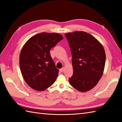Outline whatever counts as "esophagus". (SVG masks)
<instances>
[{
  "label": "esophagus",
  "instance_id": "1",
  "mask_svg": "<svg viewBox=\"0 0 122 122\" xmlns=\"http://www.w3.org/2000/svg\"><path fill=\"white\" fill-rule=\"evenodd\" d=\"M64 68H61V69H60V71L61 72H63V71H64Z\"/></svg>",
  "mask_w": 122,
  "mask_h": 122
}]
</instances>
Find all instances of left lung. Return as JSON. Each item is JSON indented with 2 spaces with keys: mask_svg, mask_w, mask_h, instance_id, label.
Masks as SVG:
<instances>
[{
  "mask_svg": "<svg viewBox=\"0 0 122 122\" xmlns=\"http://www.w3.org/2000/svg\"><path fill=\"white\" fill-rule=\"evenodd\" d=\"M65 36L72 54L73 70L69 83L78 91H89L103 74L106 61L104 47L95 37L83 31L68 33Z\"/></svg>",
  "mask_w": 122,
  "mask_h": 122,
  "instance_id": "8db88e82",
  "label": "left lung"
}]
</instances>
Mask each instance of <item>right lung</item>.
<instances>
[{"instance_id":"obj_1","label":"right lung","mask_w":122,"mask_h":122,"mask_svg":"<svg viewBox=\"0 0 122 122\" xmlns=\"http://www.w3.org/2000/svg\"><path fill=\"white\" fill-rule=\"evenodd\" d=\"M63 39L58 33L43 32L33 36L24 45L20 55V69L32 89L43 91L56 80L59 70L50 50Z\"/></svg>"}]
</instances>
